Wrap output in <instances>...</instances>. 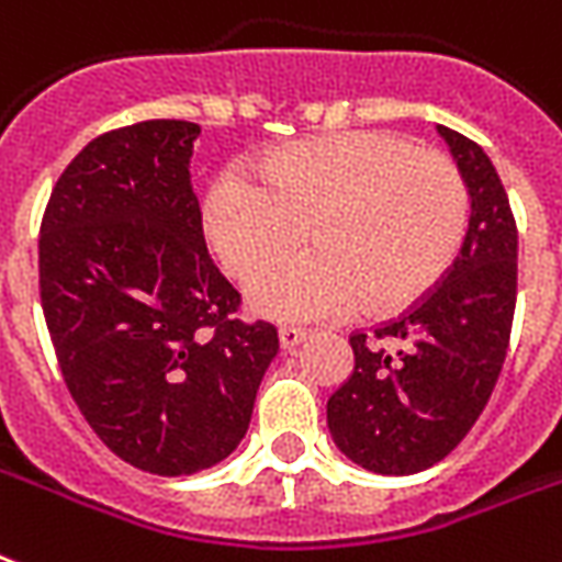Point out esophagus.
Masks as SVG:
<instances>
[{"label": "esophagus", "mask_w": 562, "mask_h": 562, "mask_svg": "<svg viewBox=\"0 0 562 562\" xmlns=\"http://www.w3.org/2000/svg\"><path fill=\"white\" fill-rule=\"evenodd\" d=\"M306 329H297V327H282L280 329V348L285 350V353H291V350H297L303 341H306Z\"/></svg>", "instance_id": "1"}]
</instances>
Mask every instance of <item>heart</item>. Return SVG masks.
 <instances>
[{
  "label": "heart",
  "instance_id": "obj_1",
  "mask_svg": "<svg viewBox=\"0 0 562 562\" xmlns=\"http://www.w3.org/2000/svg\"><path fill=\"white\" fill-rule=\"evenodd\" d=\"M259 179L226 167L203 196V229L221 262L247 277L307 226L312 248L283 254L247 285L256 315L312 324L397 312L442 280L469 226V188L451 158L392 132L300 140L259 161Z\"/></svg>",
  "mask_w": 562,
  "mask_h": 562
}]
</instances>
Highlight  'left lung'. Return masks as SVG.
<instances>
[{"instance_id":"1","label":"left lung","mask_w":562,"mask_h":562,"mask_svg":"<svg viewBox=\"0 0 562 562\" xmlns=\"http://www.w3.org/2000/svg\"><path fill=\"white\" fill-rule=\"evenodd\" d=\"M439 135L471 200L460 256L404 318L350 336L353 371L327 401L338 451L389 477L430 469L465 439L498 383L516 312L519 235L498 170L460 132Z\"/></svg>"}]
</instances>
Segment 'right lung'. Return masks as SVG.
<instances>
[{
	"label": "right lung",
	"mask_w": 562,
	"mask_h": 562,
	"mask_svg": "<svg viewBox=\"0 0 562 562\" xmlns=\"http://www.w3.org/2000/svg\"><path fill=\"white\" fill-rule=\"evenodd\" d=\"M196 135L188 120H144L93 138L41 224V303L64 383L120 460L161 477L238 448L280 350L271 324L235 318L238 291L209 259Z\"/></svg>",
	"instance_id": "obj_1"
}]
</instances>
